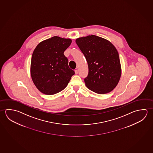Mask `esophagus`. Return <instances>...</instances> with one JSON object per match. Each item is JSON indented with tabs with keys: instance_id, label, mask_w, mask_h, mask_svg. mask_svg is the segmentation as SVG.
Returning a JSON list of instances; mask_svg holds the SVG:
<instances>
[{
	"instance_id": "34e87169",
	"label": "esophagus",
	"mask_w": 153,
	"mask_h": 153,
	"mask_svg": "<svg viewBox=\"0 0 153 153\" xmlns=\"http://www.w3.org/2000/svg\"><path fill=\"white\" fill-rule=\"evenodd\" d=\"M75 74H78V70H75Z\"/></svg>"
}]
</instances>
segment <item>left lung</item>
Wrapping results in <instances>:
<instances>
[{
    "mask_svg": "<svg viewBox=\"0 0 153 153\" xmlns=\"http://www.w3.org/2000/svg\"><path fill=\"white\" fill-rule=\"evenodd\" d=\"M75 42L88 63V76L85 79L86 87L99 94L113 91L122 74L116 48L108 40L94 35L79 37Z\"/></svg>",
    "mask_w": 153,
    "mask_h": 153,
    "instance_id": "left-lung-1",
    "label": "left lung"
}]
</instances>
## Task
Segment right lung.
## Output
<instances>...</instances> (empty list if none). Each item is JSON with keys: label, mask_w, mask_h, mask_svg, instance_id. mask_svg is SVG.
Returning <instances> with one entry per match:
<instances>
[{"label": "right lung", "mask_w": 153, "mask_h": 153, "mask_svg": "<svg viewBox=\"0 0 153 153\" xmlns=\"http://www.w3.org/2000/svg\"><path fill=\"white\" fill-rule=\"evenodd\" d=\"M71 43L70 39L55 36L41 42L34 49L30 75L34 85L42 93L51 95L61 91L75 74L64 54Z\"/></svg>", "instance_id": "1"}]
</instances>
